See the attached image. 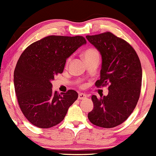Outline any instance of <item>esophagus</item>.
Masks as SVG:
<instances>
[{
    "mask_svg": "<svg viewBox=\"0 0 156 156\" xmlns=\"http://www.w3.org/2000/svg\"><path fill=\"white\" fill-rule=\"evenodd\" d=\"M87 98V95L86 94H83V93H80L78 95V99H86Z\"/></svg>",
    "mask_w": 156,
    "mask_h": 156,
    "instance_id": "34e87169",
    "label": "esophagus"
}]
</instances>
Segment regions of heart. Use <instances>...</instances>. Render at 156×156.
<instances>
[{
  "mask_svg": "<svg viewBox=\"0 0 156 156\" xmlns=\"http://www.w3.org/2000/svg\"><path fill=\"white\" fill-rule=\"evenodd\" d=\"M99 52H98L97 49H96L95 48H89L83 52V57L85 58V61L93 58H95V57H99ZM70 60H71V58H69L67 60V64H69Z\"/></svg>",
  "mask_w": 156,
  "mask_h": 156,
  "instance_id": "obj_1",
  "label": "heart"
}]
</instances>
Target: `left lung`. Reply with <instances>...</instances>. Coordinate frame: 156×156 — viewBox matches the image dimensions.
Here are the masks:
<instances>
[{"instance_id": "1", "label": "left lung", "mask_w": 156, "mask_h": 156, "mask_svg": "<svg viewBox=\"0 0 156 156\" xmlns=\"http://www.w3.org/2000/svg\"><path fill=\"white\" fill-rule=\"evenodd\" d=\"M87 40L100 52L101 69L97 87L108 85V94L97 99L87 114L98 127L112 128L123 123L137 105L141 92L142 69L136 51L127 42L107 31L87 35Z\"/></svg>"}]
</instances>
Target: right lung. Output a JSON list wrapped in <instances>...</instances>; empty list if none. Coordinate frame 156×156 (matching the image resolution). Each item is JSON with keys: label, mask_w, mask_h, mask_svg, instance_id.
I'll return each instance as SVG.
<instances>
[{"label": "right lung", "mask_w": 156, "mask_h": 156, "mask_svg": "<svg viewBox=\"0 0 156 156\" xmlns=\"http://www.w3.org/2000/svg\"><path fill=\"white\" fill-rule=\"evenodd\" d=\"M86 43L82 36H48L27 47L14 71L19 106L30 123L49 128L64 119L78 94L69 90L62 95L52 90L55 75L63 72L66 59Z\"/></svg>", "instance_id": "add662e5"}]
</instances>
